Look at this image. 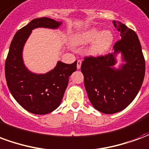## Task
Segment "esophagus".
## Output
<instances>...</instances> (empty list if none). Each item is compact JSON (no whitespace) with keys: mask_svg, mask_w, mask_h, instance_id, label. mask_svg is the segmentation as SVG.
Listing matches in <instances>:
<instances>
[{"mask_svg":"<svg viewBox=\"0 0 149 149\" xmlns=\"http://www.w3.org/2000/svg\"><path fill=\"white\" fill-rule=\"evenodd\" d=\"M81 60H78L77 64V69H80V68H81Z\"/></svg>","mask_w":149,"mask_h":149,"instance_id":"esophagus-1","label":"esophagus"}]
</instances>
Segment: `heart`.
Listing matches in <instances>:
<instances>
[{"mask_svg": "<svg viewBox=\"0 0 149 149\" xmlns=\"http://www.w3.org/2000/svg\"><path fill=\"white\" fill-rule=\"evenodd\" d=\"M99 33L100 30L98 29L92 28L88 30L76 35L72 37V41L76 45H81L88 44L95 39L91 47V53L93 55H100L109 48L113 40V35L109 30L103 31L100 34Z\"/></svg>", "mask_w": 149, "mask_h": 149, "instance_id": "heart-1", "label": "heart"}]
</instances>
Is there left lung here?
<instances>
[{"label": "left lung", "mask_w": 149, "mask_h": 149, "mask_svg": "<svg viewBox=\"0 0 149 149\" xmlns=\"http://www.w3.org/2000/svg\"><path fill=\"white\" fill-rule=\"evenodd\" d=\"M113 24L120 33V40L113 45L114 52L85 56L81 67L88 99L96 109L106 114L120 112L131 104L145 74V61L136 33L120 21ZM120 52L126 64L115 70L111 66L115 63V54Z\"/></svg>", "instance_id": "8db88e82"}]
</instances>
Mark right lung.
<instances>
[{
    "instance_id": "1",
    "label": "right lung",
    "mask_w": 149,
    "mask_h": 149,
    "mask_svg": "<svg viewBox=\"0 0 149 149\" xmlns=\"http://www.w3.org/2000/svg\"><path fill=\"white\" fill-rule=\"evenodd\" d=\"M61 22L48 17L33 19L16 33L5 61V79L14 99L28 112L44 115L61 104L68 86V78L77 70V61L72 64L61 61L45 74H34L25 68L22 49L33 29L38 27L56 29Z\"/></svg>"
}]
</instances>
